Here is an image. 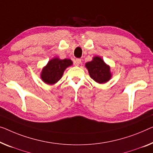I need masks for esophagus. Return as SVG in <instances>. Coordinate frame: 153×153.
I'll return each instance as SVG.
<instances>
[{
    "mask_svg": "<svg viewBox=\"0 0 153 153\" xmlns=\"http://www.w3.org/2000/svg\"><path fill=\"white\" fill-rule=\"evenodd\" d=\"M81 62H82V61H81L80 59H79V58L76 59V62H75V63H76V65H77V66H78L79 64H81Z\"/></svg>",
    "mask_w": 153,
    "mask_h": 153,
    "instance_id": "esophagus-1",
    "label": "esophagus"
}]
</instances>
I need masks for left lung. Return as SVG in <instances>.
Returning <instances> with one entry per match:
<instances>
[{"instance_id":"8db88e82","label":"left lung","mask_w":153,"mask_h":153,"mask_svg":"<svg viewBox=\"0 0 153 153\" xmlns=\"http://www.w3.org/2000/svg\"><path fill=\"white\" fill-rule=\"evenodd\" d=\"M85 67L91 78L99 84L107 82L112 76L110 67L100 57H94L93 60L85 64Z\"/></svg>"}]
</instances>
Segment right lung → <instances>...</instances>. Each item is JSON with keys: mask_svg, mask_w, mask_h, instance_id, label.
<instances>
[{"mask_svg": "<svg viewBox=\"0 0 153 153\" xmlns=\"http://www.w3.org/2000/svg\"><path fill=\"white\" fill-rule=\"evenodd\" d=\"M72 65L73 62L70 59H51L42 69L40 74L41 79L45 83L50 85L56 84L61 79L65 70Z\"/></svg>", "mask_w": 153, "mask_h": 153, "instance_id": "add662e5", "label": "right lung"}]
</instances>
